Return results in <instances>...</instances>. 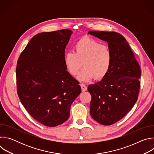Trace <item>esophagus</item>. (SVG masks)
<instances>
[{"label":"esophagus","mask_w":154,"mask_h":154,"mask_svg":"<svg viewBox=\"0 0 154 154\" xmlns=\"http://www.w3.org/2000/svg\"><path fill=\"white\" fill-rule=\"evenodd\" d=\"M80 86H81V89H82V91H86L87 90V86L86 85H85L84 84L82 83L80 85Z\"/></svg>","instance_id":"1"}]
</instances>
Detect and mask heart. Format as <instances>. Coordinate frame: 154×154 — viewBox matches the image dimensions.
Returning a JSON list of instances; mask_svg holds the SVG:
<instances>
[{"instance_id": "obj_1", "label": "heart", "mask_w": 154, "mask_h": 154, "mask_svg": "<svg viewBox=\"0 0 154 154\" xmlns=\"http://www.w3.org/2000/svg\"><path fill=\"white\" fill-rule=\"evenodd\" d=\"M112 53L107 46L102 45L91 38L79 39L74 45V53L68 52L64 56V64L68 72L75 76L82 67L78 79L88 82L94 79H103L108 74L112 63Z\"/></svg>"}]
</instances>
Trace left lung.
<instances>
[{
  "instance_id": "obj_1",
  "label": "left lung",
  "mask_w": 154,
  "mask_h": 154,
  "mask_svg": "<svg viewBox=\"0 0 154 154\" xmlns=\"http://www.w3.org/2000/svg\"><path fill=\"white\" fill-rule=\"evenodd\" d=\"M88 34L106 41L112 53L108 74L101 81L88 87L91 96V117L102 125H109L121 119L135 104L140 88V66L120 33L90 31Z\"/></svg>"
}]
</instances>
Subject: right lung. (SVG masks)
<instances>
[{"mask_svg": "<svg viewBox=\"0 0 154 154\" xmlns=\"http://www.w3.org/2000/svg\"><path fill=\"white\" fill-rule=\"evenodd\" d=\"M69 29L35 35L22 52L16 66L17 93L29 113L48 127L66 121L81 93L79 82L66 69L64 49Z\"/></svg>", "mask_w": 154, "mask_h": 154, "instance_id": "add662e5", "label": "right lung"}]
</instances>
